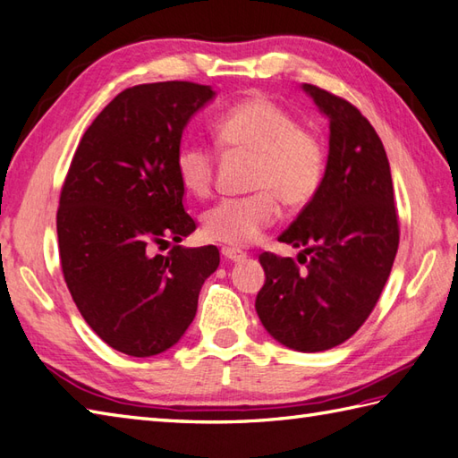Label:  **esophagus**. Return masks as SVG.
I'll list each match as a JSON object with an SVG mask.
<instances>
[{"label":"esophagus","instance_id":"1","mask_svg":"<svg viewBox=\"0 0 458 458\" xmlns=\"http://www.w3.org/2000/svg\"><path fill=\"white\" fill-rule=\"evenodd\" d=\"M222 256L228 261H244L246 259L244 251H240L236 248H222Z\"/></svg>","mask_w":458,"mask_h":458}]
</instances>
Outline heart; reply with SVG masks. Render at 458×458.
I'll return each mask as SVG.
<instances>
[{"instance_id":"obj_1","label":"heart","mask_w":458,"mask_h":458,"mask_svg":"<svg viewBox=\"0 0 458 458\" xmlns=\"http://www.w3.org/2000/svg\"><path fill=\"white\" fill-rule=\"evenodd\" d=\"M222 151L250 153L248 187L258 192L224 199L202 214V234L224 246L246 248L274 224L277 199L289 208L313 200L325 177V148L318 135L301 128L293 114L264 96L232 106L214 123ZM174 169L184 191L204 197L212 187L214 153L199 141H181Z\"/></svg>"}]
</instances>
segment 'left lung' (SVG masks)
<instances>
[{
	"label": "left lung",
	"mask_w": 458,
	"mask_h": 458,
	"mask_svg": "<svg viewBox=\"0 0 458 458\" xmlns=\"http://www.w3.org/2000/svg\"><path fill=\"white\" fill-rule=\"evenodd\" d=\"M328 120L323 182L279 242L291 258L261 254L266 284L256 310L267 333L297 352L343 344L376 307L394 266L400 226L382 140L358 108L313 84H303Z\"/></svg>",
	"instance_id": "8db88e82"
}]
</instances>
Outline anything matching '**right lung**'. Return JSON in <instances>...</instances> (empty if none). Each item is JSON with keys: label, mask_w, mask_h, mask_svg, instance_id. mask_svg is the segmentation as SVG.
Listing matches in <instances>:
<instances>
[{"label": "right lung", "mask_w": 458, "mask_h": 458, "mask_svg": "<svg viewBox=\"0 0 458 458\" xmlns=\"http://www.w3.org/2000/svg\"><path fill=\"white\" fill-rule=\"evenodd\" d=\"M214 96L179 81L120 92L82 135L63 184L56 234L66 287L94 333L128 356L177 344L220 264L214 246H179L197 224L174 169L184 128ZM171 239L177 247L154 254Z\"/></svg>", "instance_id": "add662e5"}]
</instances>
